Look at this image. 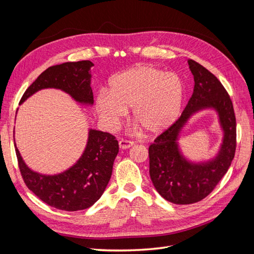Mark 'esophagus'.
<instances>
[{
  "label": "esophagus",
  "instance_id": "1",
  "mask_svg": "<svg viewBox=\"0 0 254 254\" xmlns=\"http://www.w3.org/2000/svg\"><path fill=\"white\" fill-rule=\"evenodd\" d=\"M119 145H120V147L122 149H127V148L131 147V146H133L134 142L133 141H128V140H121L119 142Z\"/></svg>",
  "mask_w": 254,
  "mask_h": 254
}]
</instances>
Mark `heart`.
Segmentation results:
<instances>
[{
    "label": "heart",
    "mask_w": 254,
    "mask_h": 254,
    "mask_svg": "<svg viewBox=\"0 0 254 254\" xmlns=\"http://www.w3.org/2000/svg\"><path fill=\"white\" fill-rule=\"evenodd\" d=\"M108 94L101 91L95 107L108 128H114L131 108V118L149 134L164 131L179 117L183 83L175 73L152 65H136L113 76Z\"/></svg>",
    "instance_id": "1"
}]
</instances>
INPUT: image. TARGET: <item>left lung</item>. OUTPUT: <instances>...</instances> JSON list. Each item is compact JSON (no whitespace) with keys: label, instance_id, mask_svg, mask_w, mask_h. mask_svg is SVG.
Here are the masks:
<instances>
[{"label":"left lung","instance_id":"obj_1","mask_svg":"<svg viewBox=\"0 0 254 254\" xmlns=\"http://www.w3.org/2000/svg\"><path fill=\"white\" fill-rule=\"evenodd\" d=\"M194 91L181 117L156 137L148 148L150 179L158 193L175 204L202 200L228 172L236 149V120L228 92L204 66L189 59ZM219 113L224 139L218 156L206 163H190L180 152L178 136L190 115L203 109Z\"/></svg>","mask_w":254,"mask_h":254}]
</instances>
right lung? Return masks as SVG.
<instances>
[{
	"label": "right lung",
	"instance_id": "add662e5",
	"mask_svg": "<svg viewBox=\"0 0 254 254\" xmlns=\"http://www.w3.org/2000/svg\"><path fill=\"white\" fill-rule=\"evenodd\" d=\"M89 60L53 65L41 73L23 94L20 104L42 89L64 91L76 102L92 105ZM19 168L26 187L43 202L63 211H79L93 205L105 191L111 175L114 159L119 152L115 136L90 129L88 143L82 156L72 167L57 175H42L30 170L17 148Z\"/></svg>",
	"mask_w": 254,
	"mask_h": 254
}]
</instances>
